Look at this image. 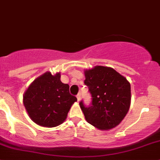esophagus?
I'll return each mask as SVG.
<instances>
[{
    "label": "esophagus",
    "mask_w": 160,
    "mask_h": 160,
    "mask_svg": "<svg viewBox=\"0 0 160 160\" xmlns=\"http://www.w3.org/2000/svg\"><path fill=\"white\" fill-rule=\"evenodd\" d=\"M80 97H81V94H80V93H78V94L77 95V101H78V102L80 101Z\"/></svg>",
    "instance_id": "obj_1"
}]
</instances>
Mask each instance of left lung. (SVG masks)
Instances as JSON below:
<instances>
[{
	"label": "left lung",
	"mask_w": 160,
	"mask_h": 160,
	"mask_svg": "<svg viewBox=\"0 0 160 160\" xmlns=\"http://www.w3.org/2000/svg\"><path fill=\"white\" fill-rule=\"evenodd\" d=\"M84 84L91 94L90 105L80 102L87 122L101 130L120 124L131 104V86L125 77L113 68L97 66L84 71Z\"/></svg>",
	"instance_id": "8db88e82"
}]
</instances>
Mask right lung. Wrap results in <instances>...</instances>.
I'll use <instances>...</instances> for the list:
<instances>
[{
    "label": "right lung",
    "instance_id": "add662e5",
    "mask_svg": "<svg viewBox=\"0 0 160 160\" xmlns=\"http://www.w3.org/2000/svg\"><path fill=\"white\" fill-rule=\"evenodd\" d=\"M77 101L70 93V86L61 82L59 72L56 75L45 72L31 83L23 96L30 118L37 125L47 128L62 124Z\"/></svg>",
    "mask_w": 160,
    "mask_h": 160
}]
</instances>
